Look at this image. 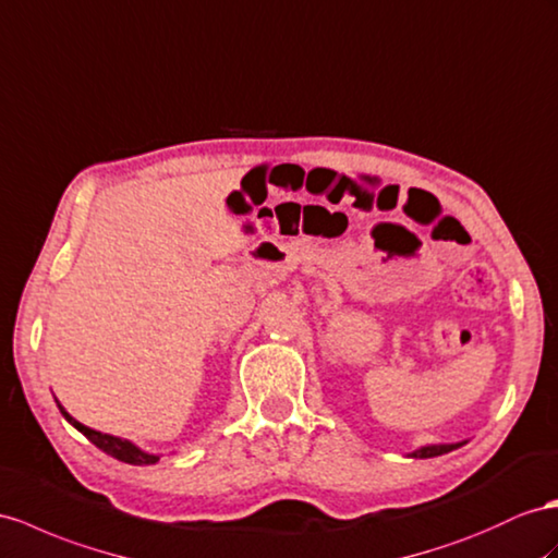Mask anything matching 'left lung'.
<instances>
[{
    "label": "left lung",
    "instance_id": "obj_1",
    "mask_svg": "<svg viewBox=\"0 0 558 558\" xmlns=\"http://www.w3.org/2000/svg\"><path fill=\"white\" fill-rule=\"evenodd\" d=\"M462 442H450V446H426V448H420L412 452V457H420V460H426V457H436V454H442V452H450L454 448H460Z\"/></svg>",
    "mask_w": 558,
    "mask_h": 558
}]
</instances>
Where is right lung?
<instances>
[{
  "label": "right lung",
  "mask_w": 558,
  "mask_h": 558,
  "mask_svg": "<svg viewBox=\"0 0 558 558\" xmlns=\"http://www.w3.org/2000/svg\"><path fill=\"white\" fill-rule=\"evenodd\" d=\"M61 408V412H63V417L73 424L77 432H82L84 436H87L96 448H101L104 452H108L110 457H116V460H120V462H126V464H155L157 460H160V457L157 454H148V452H143V450H138L136 446H132L130 440H122V438H118V436H110V434H101V432H96V428H89V426H84V424H80L75 417H70L68 412L63 410V405H59Z\"/></svg>",
  "instance_id": "add662e5"
}]
</instances>
